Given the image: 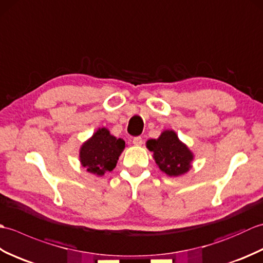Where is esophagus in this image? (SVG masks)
<instances>
[{"mask_svg":"<svg viewBox=\"0 0 263 263\" xmlns=\"http://www.w3.org/2000/svg\"><path fill=\"white\" fill-rule=\"evenodd\" d=\"M133 144H135V146H141L142 144V138L141 137H137V138H135L133 139Z\"/></svg>","mask_w":263,"mask_h":263,"instance_id":"1","label":"esophagus"}]
</instances>
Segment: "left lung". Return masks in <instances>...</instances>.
Returning <instances> with one entry per match:
<instances>
[{
  "label": "left lung",
  "mask_w": 263,
  "mask_h": 263,
  "mask_svg": "<svg viewBox=\"0 0 263 263\" xmlns=\"http://www.w3.org/2000/svg\"><path fill=\"white\" fill-rule=\"evenodd\" d=\"M147 148L154 153L159 170L168 176L183 175L192 167V152L173 130L163 131L158 139H150Z\"/></svg>",
  "instance_id": "left-lung-1"
}]
</instances>
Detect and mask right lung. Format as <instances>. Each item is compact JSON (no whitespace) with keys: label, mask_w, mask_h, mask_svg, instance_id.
<instances>
[{"label":"right lung","mask_w":263,"mask_h":263,"mask_svg":"<svg viewBox=\"0 0 263 263\" xmlns=\"http://www.w3.org/2000/svg\"><path fill=\"white\" fill-rule=\"evenodd\" d=\"M124 148L123 139L111 136L106 127L98 128L80 148L81 165L91 174L103 176L106 172L115 168Z\"/></svg>","instance_id":"right-lung-1"}]
</instances>
